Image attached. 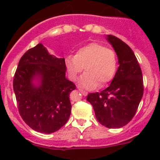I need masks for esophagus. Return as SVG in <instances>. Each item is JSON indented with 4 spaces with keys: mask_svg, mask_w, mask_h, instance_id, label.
I'll return each mask as SVG.
<instances>
[{
    "mask_svg": "<svg viewBox=\"0 0 160 160\" xmlns=\"http://www.w3.org/2000/svg\"><path fill=\"white\" fill-rule=\"evenodd\" d=\"M78 90H79V91L82 93V94L83 96H87V94H88V93H87V91H84V90H81V89H79V88H78Z\"/></svg>",
    "mask_w": 160,
    "mask_h": 160,
    "instance_id": "esophagus-1",
    "label": "esophagus"
}]
</instances>
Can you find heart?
Segmentation results:
<instances>
[{
  "label": "heart",
  "mask_w": 160,
  "mask_h": 160,
  "mask_svg": "<svg viewBox=\"0 0 160 160\" xmlns=\"http://www.w3.org/2000/svg\"><path fill=\"white\" fill-rule=\"evenodd\" d=\"M65 64L70 78L76 80L83 70L87 71L79 84L86 89H94L111 81L116 73L117 57L112 49L98 43H90L80 48L74 56H68Z\"/></svg>",
  "instance_id": "obj_1"
}]
</instances>
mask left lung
I'll return each instance as SVG.
<instances>
[{
    "mask_svg": "<svg viewBox=\"0 0 160 160\" xmlns=\"http://www.w3.org/2000/svg\"><path fill=\"white\" fill-rule=\"evenodd\" d=\"M106 39L117 54L118 70L107 88L100 93H90L87 99L102 125L120 128L132 119L142 99V70L135 53L125 42L113 35H107Z\"/></svg>",
    "mask_w": 160,
    "mask_h": 160,
    "instance_id": "left-lung-1",
    "label": "left lung"
}]
</instances>
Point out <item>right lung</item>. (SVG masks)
<instances>
[{
  "mask_svg": "<svg viewBox=\"0 0 160 160\" xmlns=\"http://www.w3.org/2000/svg\"><path fill=\"white\" fill-rule=\"evenodd\" d=\"M65 58L51 55L39 43L20 59L13 78L18 111L25 122L38 132L50 134L66 123L70 93L75 85L66 78Z\"/></svg>",
  "mask_w": 160,
  "mask_h": 160,
  "instance_id": "right-lung-1",
  "label": "right lung"
}]
</instances>
